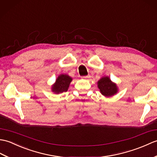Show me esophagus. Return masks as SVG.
<instances>
[{
    "mask_svg": "<svg viewBox=\"0 0 157 157\" xmlns=\"http://www.w3.org/2000/svg\"><path fill=\"white\" fill-rule=\"evenodd\" d=\"M90 75H88V76H82V78H90Z\"/></svg>",
    "mask_w": 157,
    "mask_h": 157,
    "instance_id": "esophagus-1",
    "label": "esophagus"
}]
</instances>
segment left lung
Wrapping results in <instances>:
<instances>
[{
    "mask_svg": "<svg viewBox=\"0 0 157 157\" xmlns=\"http://www.w3.org/2000/svg\"><path fill=\"white\" fill-rule=\"evenodd\" d=\"M101 93L105 97H111L117 93V86L108 76H103L97 82Z\"/></svg>",
    "mask_w": 157,
    "mask_h": 157,
    "instance_id": "8db88e82",
    "label": "left lung"
}]
</instances>
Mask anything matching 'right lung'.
Listing matches in <instances>:
<instances>
[{"mask_svg": "<svg viewBox=\"0 0 157 157\" xmlns=\"http://www.w3.org/2000/svg\"><path fill=\"white\" fill-rule=\"evenodd\" d=\"M72 81V78L67 75H59L54 84L52 86V92L58 94L67 91Z\"/></svg>", "mask_w": 157, "mask_h": 157, "instance_id": "add662e5", "label": "right lung"}]
</instances>
